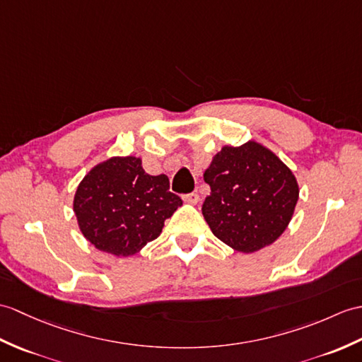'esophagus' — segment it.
Listing matches in <instances>:
<instances>
[{
    "instance_id": "esophagus-1",
    "label": "esophagus",
    "mask_w": 362,
    "mask_h": 362,
    "mask_svg": "<svg viewBox=\"0 0 362 362\" xmlns=\"http://www.w3.org/2000/svg\"><path fill=\"white\" fill-rule=\"evenodd\" d=\"M182 199H183L185 202H187V204L196 205L197 202H199V194H197V192H189V194H183Z\"/></svg>"
}]
</instances>
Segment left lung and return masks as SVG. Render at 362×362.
I'll return each instance as SVG.
<instances>
[{
	"instance_id": "left-lung-1",
	"label": "left lung",
	"mask_w": 362,
	"mask_h": 362,
	"mask_svg": "<svg viewBox=\"0 0 362 362\" xmlns=\"http://www.w3.org/2000/svg\"><path fill=\"white\" fill-rule=\"evenodd\" d=\"M211 192L202 214L231 248L253 253L287 228L299 197L295 175L256 141L223 146L204 174Z\"/></svg>"
}]
</instances>
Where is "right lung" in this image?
<instances>
[{"instance_id": "add662e5", "label": "right lung", "mask_w": 362, "mask_h": 362, "mask_svg": "<svg viewBox=\"0 0 362 362\" xmlns=\"http://www.w3.org/2000/svg\"><path fill=\"white\" fill-rule=\"evenodd\" d=\"M180 205L166 175L146 174L137 157H114L92 168L74 199L83 236L115 256L137 253L157 239Z\"/></svg>"}]
</instances>
